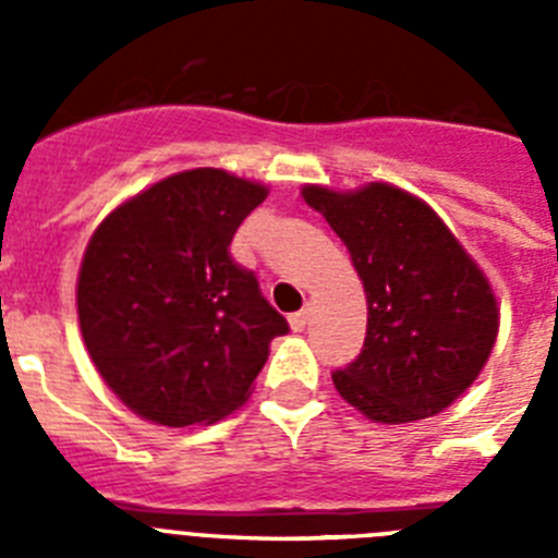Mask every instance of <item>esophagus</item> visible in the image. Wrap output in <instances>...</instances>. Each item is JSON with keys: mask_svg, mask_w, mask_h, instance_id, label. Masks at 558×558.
Here are the masks:
<instances>
[{"mask_svg": "<svg viewBox=\"0 0 558 558\" xmlns=\"http://www.w3.org/2000/svg\"><path fill=\"white\" fill-rule=\"evenodd\" d=\"M307 322H310V310H299V313L290 315V329H293V332H302V329L307 327Z\"/></svg>", "mask_w": 558, "mask_h": 558, "instance_id": "1", "label": "esophagus"}]
</instances>
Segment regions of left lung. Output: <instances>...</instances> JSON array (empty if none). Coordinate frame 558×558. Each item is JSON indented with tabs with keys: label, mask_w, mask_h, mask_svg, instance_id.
Returning a JSON list of instances; mask_svg holds the SVG:
<instances>
[{
	"label": "left lung",
	"mask_w": 558,
	"mask_h": 558,
	"mask_svg": "<svg viewBox=\"0 0 558 558\" xmlns=\"http://www.w3.org/2000/svg\"><path fill=\"white\" fill-rule=\"evenodd\" d=\"M347 243L366 290V340L332 383L372 422L402 425L450 408L475 383L500 310L483 270L425 201L391 184L304 186Z\"/></svg>",
	"instance_id": "1"
}]
</instances>
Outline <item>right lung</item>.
I'll list each match as a JSON object with an SVG mask.
<instances>
[{
    "label": "right lung",
    "mask_w": 558,
    "mask_h": 558,
    "mask_svg": "<svg viewBox=\"0 0 558 558\" xmlns=\"http://www.w3.org/2000/svg\"><path fill=\"white\" fill-rule=\"evenodd\" d=\"M268 190L226 170L175 172L125 201L92 234L77 318L117 397L165 427L209 425L248 399L288 322L229 254Z\"/></svg>",
    "instance_id": "right-lung-1"
}]
</instances>
